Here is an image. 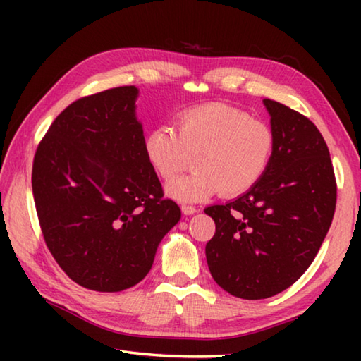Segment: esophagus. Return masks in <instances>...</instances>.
Here are the masks:
<instances>
[{"instance_id":"esophagus-1","label":"esophagus","mask_w":361,"mask_h":361,"mask_svg":"<svg viewBox=\"0 0 361 361\" xmlns=\"http://www.w3.org/2000/svg\"><path fill=\"white\" fill-rule=\"evenodd\" d=\"M181 212L185 213V215H194V213H197L199 210L192 205H181Z\"/></svg>"}]
</instances>
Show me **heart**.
Returning a JSON list of instances; mask_svg holds the SVG:
<instances>
[{
	"instance_id": "1",
	"label": "heart",
	"mask_w": 361,
	"mask_h": 361,
	"mask_svg": "<svg viewBox=\"0 0 361 361\" xmlns=\"http://www.w3.org/2000/svg\"><path fill=\"white\" fill-rule=\"evenodd\" d=\"M175 127L149 130L143 152L164 181L176 178L194 157V172L167 186V194L180 202H199L218 191L223 197L250 191L266 175L276 151L271 127L224 103L188 108L176 116Z\"/></svg>"
}]
</instances>
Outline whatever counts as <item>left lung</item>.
Returning a JSON list of instances; mask_svg holds the SVG:
<instances>
[{
  "mask_svg": "<svg viewBox=\"0 0 361 361\" xmlns=\"http://www.w3.org/2000/svg\"><path fill=\"white\" fill-rule=\"evenodd\" d=\"M276 151L258 185L204 210L216 231L205 256L212 277L242 299H264L307 271L331 226L336 180L322 133L301 113L262 100Z\"/></svg>",
  "mask_w": 361,
  "mask_h": 361,
  "instance_id": "1",
  "label": "left lung"
}]
</instances>
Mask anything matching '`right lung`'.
<instances>
[{"label":"right lung","instance_id":"obj_1","mask_svg":"<svg viewBox=\"0 0 361 361\" xmlns=\"http://www.w3.org/2000/svg\"><path fill=\"white\" fill-rule=\"evenodd\" d=\"M135 85H124L76 100L35 154L32 186L46 245L73 282L94 291L142 282L181 218L146 162Z\"/></svg>","mask_w":361,"mask_h":361}]
</instances>
